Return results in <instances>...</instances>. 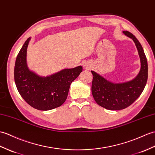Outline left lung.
<instances>
[{
  "label": "left lung",
  "instance_id": "obj_1",
  "mask_svg": "<svg viewBox=\"0 0 155 155\" xmlns=\"http://www.w3.org/2000/svg\"><path fill=\"white\" fill-rule=\"evenodd\" d=\"M123 32L135 42L141 60V70L134 80L124 83H114L91 71L92 96L99 106L107 110H123L131 105L141 94L148 78V64L141 44L129 31Z\"/></svg>",
  "mask_w": 155,
  "mask_h": 155
}]
</instances>
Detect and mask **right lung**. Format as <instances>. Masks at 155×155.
Segmentation results:
<instances>
[{"mask_svg": "<svg viewBox=\"0 0 155 155\" xmlns=\"http://www.w3.org/2000/svg\"><path fill=\"white\" fill-rule=\"evenodd\" d=\"M30 40L25 41L18 54L14 67V81L20 94L29 105L39 110H49L65 102L70 85L82 71L78 66L66 69L51 76L41 77L28 69L27 48Z\"/></svg>", "mask_w": 155, "mask_h": 155, "instance_id": "obj_1", "label": "right lung"}]
</instances>
